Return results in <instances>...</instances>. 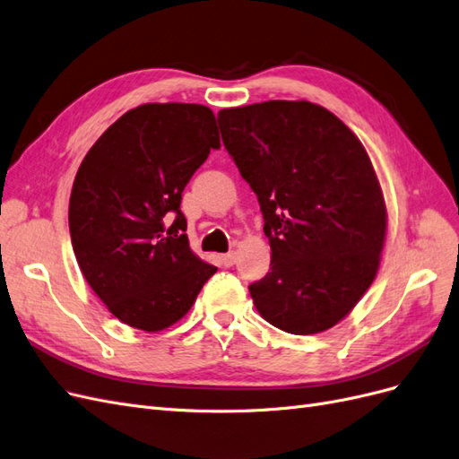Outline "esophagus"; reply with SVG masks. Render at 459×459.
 Returning <instances> with one entry per match:
<instances>
[{"instance_id": "esophagus-1", "label": "esophagus", "mask_w": 459, "mask_h": 459, "mask_svg": "<svg viewBox=\"0 0 459 459\" xmlns=\"http://www.w3.org/2000/svg\"><path fill=\"white\" fill-rule=\"evenodd\" d=\"M218 260H220L221 266H224V268H230V266H233V264H235V253L220 255V256H218Z\"/></svg>"}]
</instances>
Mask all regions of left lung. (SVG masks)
Instances as JSON below:
<instances>
[{
    "label": "left lung",
    "mask_w": 459,
    "mask_h": 459,
    "mask_svg": "<svg viewBox=\"0 0 459 459\" xmlns=\"http://www.w3.org/2000/svg\"><path fill=\"white\" fill-rule=\"evenodd\" d=\"M231 159L256 193L270 272L248 285L273 327L312 335L337 325L379 270L386 206L362 142L310 101L221 108Z\"/></svg>",
    "instance_id": "left-lung-1"
}]
</instances>
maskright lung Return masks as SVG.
I'll return each instance as SVG.
<instances>
[{"instance_id":"1","label":"right lung","mask_w":459,"mask_h":459,"mask_svg":"<svg viewBox=\"0 0 459 459\" xmlns=\"http://www.w3.org/2000/svg\"><path fill=\"white\" fill-rule=\"evenodd\" d=\"M218 147L208 107L145 103L110 124L82 160L68 204L73 248L122 324L147 333L174 325L216 273L191 251L179 203Z\"/></svg>"}]
</instances>
